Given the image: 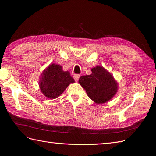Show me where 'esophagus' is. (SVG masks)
Wrapping results in <instances>:
<instances>
[{
  "label": "esophagus",
  "mask_w": 156,
  "mask_h": 156,
  "mask_svg": "<svg viewBox=\"0 0 156 156\" xmlns=\"http://www.w3.org/2000/svg\"><path fill=\"white\" fill-rule=\"evenodd\" d=\"M79 77H80V75H79V74H75L73 75V78L75 79V81H77V82L79 81Z\"/></svg>",
  "instance_id": "esophagus-1"
}]
</instances>
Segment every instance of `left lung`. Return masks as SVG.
I'll return each instance as SVG.
<instances>
[{"label": "left lung", "mask_w": 156, "mask_h": 156, "mask_svg": "<svg viewBox=\"0 0 156 156\" xmlns=\"http://www.w3.org/2000/svg\"><path fill=\"white\" fill-rule=\"evenodd\" d=\"M90 75L79 78V83L85 90L88 96L97 104L105 103L114 97L119 83L111 73L101 66L91 69Z\"/></svg>", "instance_id": "left-lung-1"}]
</instances>
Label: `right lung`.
Here are the masks:
<instances>
[{
    "label": "right lung",
    "instance_id": "right-lung-1",
    "mask_svg": "<svg viewBox=\"0 0 156 156\" xmlns=\"http://www.w3.org/2000/svg\"><path fill=\"white\" fill-rule=\"evenodd\" d=\"M75 80L68 71H63L62 66L51 64L42 72L39 81L40 90L50 100L60 96Z\"/></svg>",
    "mask_w": 156,
    "mask_h": 156
}]
</instances>
